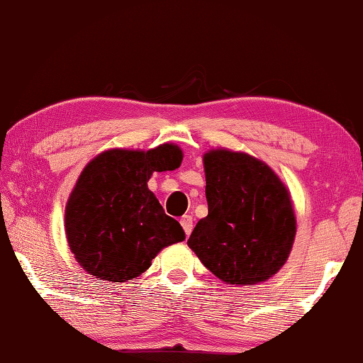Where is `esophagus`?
Masks as SVG:
<instances>
[{
    "instance_id": "34e87169",
    "label": "esophagus",
    "mask_w": 363,
    "mask_h": 363,
    "mask_svg": "<svg viewBox=\"0 0 363 363\" xmlns=\"http://www.w3.org/2000/svg\"><path fill=\"white\" fill-rule=\"evenodd\" d=\"M180 224H182L183 230H185L186 235H189V233H191V230H193V225H194L193 216H183L182 220H180Z\"/></svg>"
}]
</instances>
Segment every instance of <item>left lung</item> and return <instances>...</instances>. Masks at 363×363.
<instances>
[{
  "mask_svg": "<svg viewBox=\"0 0 363 363\" xmlns=\"http://www.w3.org/2000/svg\"><path fill=\"white\" fill-rule=\"evenodd\" d=\"M209 213L188 247L230 286L271 279L292 252L297 219L291 191L263 160L225 147L203 155Z\"/></svg>",
  "mask_w": 363,
  "mask_h": 363,
  "instance_id": "obj_1",
  "label": "left lung"
}]
</instances>
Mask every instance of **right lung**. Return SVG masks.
I'll use <instances>...</instances> for the list:
<instances>
[{
  "label": "right lung",
  "instance_id": "1",
  "mask_svg": "<svg viewBox=\"0 0 363 363\" xmlns=\"http://www.w3.org/2000/svg\"><path fill=\"white\" fill-rule=\"evenodd\" d=\"M183 152L177 144L104 150L81 172L65 209L71 253L99 281L126 282L149 269L165 247L185 232L167 216L147 188L154 172L175 170Z\"/></svg>",
  "mask_w": 363,
  "mask_h": 363
}]
</instances>
